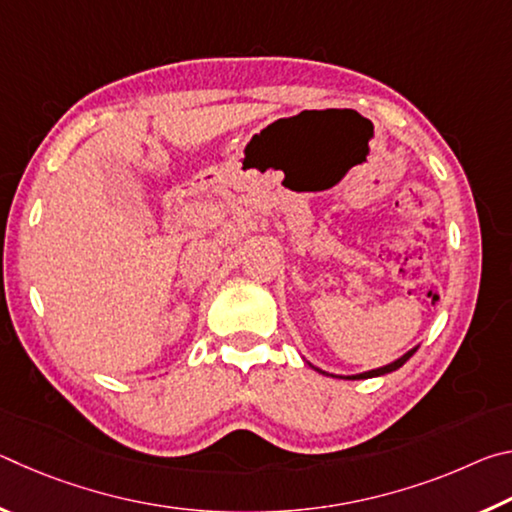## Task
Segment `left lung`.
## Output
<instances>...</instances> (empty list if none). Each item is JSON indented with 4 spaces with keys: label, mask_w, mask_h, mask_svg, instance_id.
<instances>
[{
    "label": "left lung",
    "mask_w": 512,
    "mask_h": 512,
    "mask_svg": "<svg viewBox=\"0 0 512 512\" xmlns=\"http://www.w3.org/2000/svg\"><path fill=\"white\" fill-rule=\"evenodd\" d=\"M413 352H415V348H413L411 352H406L404 357H400V359H397V361L388 363V366H384V368H377V370L363 372V375H354V377H341V379H368V377H379V375H386V372H393V370H397V368H402L404 363L413 357ZM320 372H323V370H320ZM323 375H327V372H323Z\"/></svg>",
    "instance_id": "left-lung-1"
}]
</instances>
